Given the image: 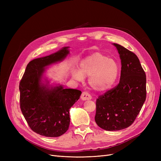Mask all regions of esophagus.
Returning <instances> with one entry per match:
<instances>
[{"label":"esophagus","instance_id":"obj_1","mask_svg":"<svg viewBox=\"0 0 161 161\" xmlns=\"http://www.w3.org/2000/svg\"><path fill=\"white\" fill-rule=\"evenodd\" d=\"M91 98H92L91 96L87 92H83L81 95V99L83 101L90 100V99H91Z\"/></svg>","mask_w":161,"mask_h":161}]
</instances>
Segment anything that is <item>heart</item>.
<instances>
[{"label":"heart","instance_id":"heart-1","mask_svg":"<svg viewBox=\"0 0 161 161\" xmlns=\"http://www.w3.org/2000/svg\"><path fill=\"white\" fill-rule=\"evenodd\" d=\"M117 62L101 53L96 52L86 57L80 64V70L73 71L72 76L78 80L89 76V84L97 92L105 91L114 84L118 75Z\"/></svg>","mask_w":161,"mask_h":161}]
</instances>
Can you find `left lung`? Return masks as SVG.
Returning a JSON list of instances; mask_svg holds the SVG:
<instances>
[{
  "label": "left lung",
  "mask_w": 161,
  "mask_h": 161,
  "mask_svg": "<svg viewBox=\"0 0 161 161\" xmlns=\"http://www.w3.org/2000/svg\"><path fill=\"white\" fill-rule=\"evenodd\" d=\"M114 45L121 59L120 80L97 99L95 117L97 124L108 131L123 130L132 124L147 97V77L138 58L118 43Z\"/></svg>",
  "instance_id": "obj_1"
}]
</instances>
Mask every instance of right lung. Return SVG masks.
Instances as JSON below:
<instances>
[{"label": "right lung", "instance_id": "add662e5", "mask_svg": "<svg viewBox=\"0 0 161 161\" xmlns=\"http://www.w3.org/2000/svg\"><path fill=\"white\" fill-rule=\"evenodd\" d=\"M64 47L52 54L29 62L19 82L20 108L30 128L46 137H58L69 128V109L79 100L82 92L64 89L62 85L42 84L45 67L62 61L69 53Z\"/></svg>", "mask_w": 161, "mask_h": 161}]
</instances>
